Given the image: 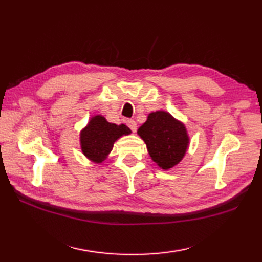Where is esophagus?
I'll list each match as a JSON object with an SVG mask.
<instances>
[{
    "label": "esophagus",
    "instance_id": "obj_1",
    "mask_svg": "<svg viewBox=\"0 0 262 262\" xmlns=\"http://www.w3.org/2000/svg\"><path fill=\"white\" fill-rule=\"evenodd\" d=\"M126 124H127V126L130 128V129L133 130V132H135L136 130V128H137V124H136V121L134 120V119H127L126 120Z\"/></svg>",
    "mask_w": 262,
    "mask_h": 262
}]
</instances>
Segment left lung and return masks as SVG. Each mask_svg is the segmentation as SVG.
<instances>
[{"mask_svg":"<svg viewBox=\"0 0 262 262\" xmlns=\"http://www.w3.org/2000/svg\"><path fill=\"white\" fill-rule=\"evenodd\" d=\"M137 134L145 142L149 157L163 170L179 163L189 146L185 125L163 110L149 114Z\"/></svg>","mask_w":262,"mask_h":262,"instance_id":"left-lung-1","label":"left lung"}]
</instances>
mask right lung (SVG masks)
<instances>
[{
	"instance_id": "right-lung-1",
	"label": "right lung",
	"mask_w": 262,
	"mask_h": 262,
	"mask_svg": "<svg viewBox=\"0 0 262 262\" xmlns=\"http://www.w3.org/2000/svg\"><path fill=\"white\" fill-rule=\"evenodd\" d=\"M130 133L124 124H111L101 115L94 116L80 133L82 152L92 162L101 163L111 152L114 143Z\"/></svg>"
}]
</instances>
